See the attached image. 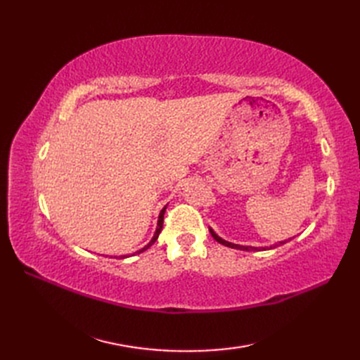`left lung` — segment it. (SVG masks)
<instances>
[{"instance_id":"left-lung-1","label":"left lung","mask_w":360,"mask_h":360,"mask_svg":"<svg viewBox=\"0 0 360 360\" xmlns=\"http://www.w3.org/2000/svg\"><path fill=\"white\" fill-rule=\"evenodd\" d=\"M210 233H212V236H213V238L214 240L217 242V243H221V245H225V246H230V248H234V249H242V250H266V249H274V248H276V246H274V248H252V246H240V245H234V243H230V242H225L224 238H221L219 236H216L214 234V231L213 230H210ZM287 242V240H285ZM285 242H281V245H284Z\"/></svg>"}]
</instances>
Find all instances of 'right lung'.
I'll use <instances>...</instances> for the list:
<instances>
[{
    "label": "right lung",
    "mask_w": 360,
    "mask_h": 360,
    "mask_svg": "<svg viewBox=\"0 0 360 360\" xmlns=\"http://www.w3.org/2000/svg\"><path fill=\"white\" fill-rule=\"evenodd\" d=\"M165 209L167 207H163L162 209V212H160V214H159V221H158V228H156V233H155V236H153V238H151V242L146 246V248H143L141 250H138L136 254H139V252H144L146 249H148L151 245H153L156 240H158V237H159V234H160V231H162V226H163V214H165Z\"/></svg>",
    "instance_id": "obj_1"
}]
</instances>
